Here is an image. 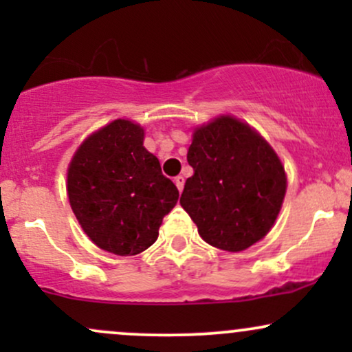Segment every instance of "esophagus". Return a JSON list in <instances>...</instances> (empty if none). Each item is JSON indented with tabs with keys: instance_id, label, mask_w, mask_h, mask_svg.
<instances>
[{
	"instance_id": "esophagus-1",
	"label": "esophagus",
	"mask_w": 352,
	"mask_h": 352,
	"mask_svg": "<svg viewBox=\"0 0 352 352\" xmlns=\"http://www.w3.org/2000/svg\"><path fill=\"white\" fill-rule=\"evenodd\" d=\"M175 185H177V188H179V192H182V190H184V185H185V179L182 175H179V177H175Z\"/></svg>"
}]
</instances>
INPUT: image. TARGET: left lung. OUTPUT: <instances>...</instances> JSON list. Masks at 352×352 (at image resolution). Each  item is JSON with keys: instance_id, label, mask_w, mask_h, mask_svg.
Here are the masks:
<instances>
[{"instance_id": "left-lung-1", "label": "left lung", "mask_w": 352, "mask_h": 352, "mask_svg": "<svg viewBox=\"0 0 352 352\" xmlns=\"http://www.w3.org/2000/svg\"><path fill=\"white\" fill-rule=\"evenodd\" d=\"M187 160L193 175L180 205L208 245L238 253L268 235L288 177L256 129L235 116H218L193 129Z\"/></svg>"}]
</instances>
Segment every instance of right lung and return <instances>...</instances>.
I'll return each mask as SVG.
<instances>
[{
    "label": "right lung",
    "mask_w": 352,
    "mask_h": 352,
    "mask_svg": "<svg viewBox=\"0 0 352 352\" xmlns=\"http://www.w3.org/2000/svg\"><path fill=\"white\" fill-rule=\"evenodd\" d=\"M145 131L116 119L89 134L67 165L66 190L80 228L96 246L117 256L155 243L179 190L144 147Z\"/></svg>",
    "instance_id": "add662e5"
}]
</instances>
